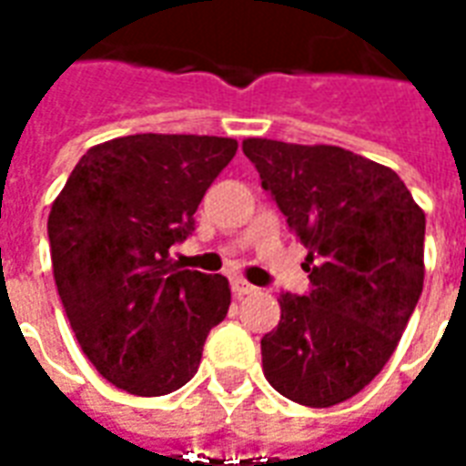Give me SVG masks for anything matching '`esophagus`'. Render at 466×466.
Here are the masks:
<instances>
[{"label": "esophagus", "mask_w": 466, "mask_h": 466, "mask_svg": "<svg viewBox=\"0 0 466 466\" xmlns=\"http://www.w3.org/2000/svg\"><path fill=\"white\" fill-rule=\"evenodd\" d=\"M230 289H233V295L236 297H246V295H253L258 287L246 282V279L236 278V279H230Z\"/></svg>", "instance_id": "esophagus-1"}]
</instances>
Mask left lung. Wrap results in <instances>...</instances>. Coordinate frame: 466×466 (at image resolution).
Segmentation results:
<instances>
[{
    "label": "left lung",
    "mask_w": 466,
    "mask_h": 466,
    "mask_svg": "<svg viewBox=\"0 0 466 466\" xmlns=\"http://www.w3.org/2000/svg\"><path fill=\"white\" fill-rule=\"evenodd\" d=\"M287 226L304 243L309 292L279 295L262 370L289 400L329 408L376 379L425 278V213L400 177L341 147L246 139Z\"/></svg>",
    "instance_id": "obj_1"
}]
</instances>
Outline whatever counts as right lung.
Instances as JSON below:
<instances>
[{"mask_svg":"<svg viewBox=\"0 0 466 466\" xmlns=\"http://www.w3.org/2000/svg\"><path fill=\"white\" fill-rule=\"evenodd\" d=\"M230 137L129 135L90 147L48 213L63 309L100 376L132 395L194 379L226 319L228 279L171 265L201 198L236 157Z\"/></svg>","mask_w":466,"mask_h":466,"instance_id":"obj_1","label":"right lung"}]
</instances>
